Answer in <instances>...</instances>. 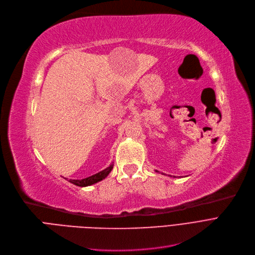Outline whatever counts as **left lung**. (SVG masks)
I'll return each instance as SVG.
<instances>
[{"label":"left lung","mask_w":255,"mask_h":255,"mask_svg":"<svg viewBox=\"0 0 255 255\" xmlns=\"http://www.w3.org/2000/svg\"><path fill=\"white\" fill-rule=\"evenodd\" d=\"M156 172H157V171H156ZM170 176H171V175H170ZM173 177H175V176H173Z\"/></svg>","instance_id":"1"}]
</instances>
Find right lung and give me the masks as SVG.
<instances>
[{"label": "right lung", "mask_w": 255, "mask_h": 255, "mask_svg": "<svg viewBox=\"0 0 255 255\" xmlns=\"http://www.w3.org/2000/svg\"><path fill=\"white\" fill-rule=\"evenodd\" d=\"M113 169V164H111L109 167H107L106 169H104V170H102L101 172L96 173V174H93L89 177H86V178H83V179H69L68 181H70L71 184H74L76 186H79V187H87V186H91L93 184H96L99 183V181L103 180L104 178H106L109 173L111 172V170Z\"/></svg>", "instance_id": "right-lung-1"}]
</instances>
